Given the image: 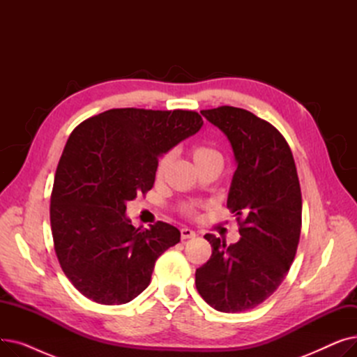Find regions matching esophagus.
Here are the masks:
<instances>
[{
	"mask_svg": "<svg viewBox=\"0 0 357 357\" xmlns=\"http://www.w3.org/2000/svg\"><path fill=\"white\" fill-rule=\"evenodd\" d=\"M192 237H195V231H194V230H191V229H188V227H185V229L181 230V238H182V240L192 238Z\"/></svg>",
	"mask_w": 357,
	"mask_h": 357,
	"instance_id": "esophagus-1",
	"label": "esophagus"
}]
</instances>
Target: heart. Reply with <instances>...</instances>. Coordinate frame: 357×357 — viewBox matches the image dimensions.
Listing matches in <instances>:
<instances>
[{
	"instance_id": "obj_1",
	"label": "heart",
	"mask_w": 357,
	"mask_h": 357,
	"mask_svg": "<svg viewBox=\"0 0 357 357\" xmlns=\"http://www.w3.org/2000/svg\"><path fill=\"white\" fill-rule=\"evenodd\" d=\"M172 156H174L172 152H166L159 158L158 165H156V176L158 178L163 176L166 167L169 166V163H171V160H172ZM191 156H192L194 162L197 163V166H202V165L208 163L211 160L221 159L220 153L217 152L215 149H213L208 144H204V143H197L191 147ZM181 211L186 217H195L197 213H198V207L195 204H185L181 207Z\"/></svg>"
}]
</instances>
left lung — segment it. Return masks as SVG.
Segmentation results:
<instances>
[{
    "label": "left lung",
    "instance_id": "1",
    "mask_svg": "<svg viewBox=\"0 0 357 357\" xmlns=\"http://www.w3.org/2000/svg\"><path fill=\"white\" fill-rule=\"evenodd\" d=\"M201 114L231 143L237 160L227 208L241 238L227 246L213 234V255L195 272L204 301L221 312L248 311L268 299L285 279L299 243L303 197L285 137L253 112L222 105Z\"/></svg>",
    "mask_w": 357,
    "mask_h": 357
}]
</instances>
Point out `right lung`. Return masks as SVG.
<instances>
[{"mask_svg":"<svg viewBox=\"0 0 357 357\" xmlns=\"http://www.w3.org/2000/svg\"><path fill=\"white\" fill-rule=\"evenodd\" d=\"M202 123L190 109L112 108L70 133L54 174L50 226L62 271L91 301L130 303L149 287L158 257L179 243L167 222L131 226L126 202L153 188L159 156Z\"/></svg>","mask_w":357,"mask_h":357,"instance_id":"right-lung-1","label":"right lung"}]
</instances>
